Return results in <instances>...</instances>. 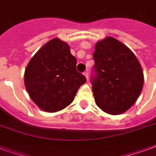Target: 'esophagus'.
<instances>
[{"instance_id":"esophagus-1","label":"esophagus","mask_w":156,"mask_h":156,"mask_svg":"<svg viewBox=\"0 0 156 156\" xmlns=\"http://www.w3.org/2000/svg\"><path fill=\"white\" fill-rule=\"evenodd\" d=\"M83 75H84V76H85V77H86V78H87H87H88V73H87V72H84L83 73Z\"/></svg>"}]
</instances>
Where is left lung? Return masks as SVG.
<instances>
[{"label": "left lung", "instance_id": "8db88e82", "mask_svg": "<svg viewBox=\"0 0 156 156\" xmlns=\"http://www.w3.org/2000/svg\"><path fill=\"white\" fill-rule=\"evenodd\" d=\"M95 75L91 78L97 106L111 115H119L136 101L144 83L142 68L133 52L108 36L96 44Z\"/></svg>", "mask_w": 156, "mask_h": 156}]
</instances>
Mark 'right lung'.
<instances>
[{"label":"right lung","instance_id":"right-lung-1","mask_svg":"<svg viewBox=\"0 0 156 156\" xmlns=\"http://www.w3.org/2000/svg\"><path fill=\"white\" fill-rule=\"evenodd\" d=\"M77 59L67 43L55 38L40 48L25 71V86L40 109L55 112L73 101L86 78L76 70Z\"/></svg>","mask_w":156,"mask_h":156}]
</instances>
